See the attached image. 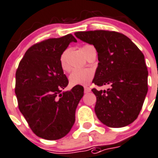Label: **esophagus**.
Returning a JSON list of instances; mask_svg holds the SVG:
<instances>
[{
    "label": "esophagus",
    "instance_id": "1",
    "mask_svg": "<svg viewBox=\"0 0 158 158\" xmlns=\"http://www.w3.org/2000/svg\"><path fill=\"white\" fill-rule=\"evenodd\" d=\"M90 90L91 89L89 86H84V92L85 93H89V92H90Z\"/></svg>",
    "mask_w": 158,
    "mask_h": 158
}]
</instances>
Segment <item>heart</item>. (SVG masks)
Wrapping results in <instances>:
<instances>
[{"label":"heart","mask_w":158,"mask_h":158,"mask_svg":"<svg viewBox=\"0 0 158 158\" xmlns=\"http://www.w3.org/2000/svg\"><path fill=\"white\" fill-rule=\"evenodd\" d=\"M82 51L86 57L93 51H96L95 48L91 44H86L82 46ZM69 50H65L60 56V64L61 69L64 71H68L69 69L67 63V56ZM94 72L89 69H76L72 71L69 76V82L72 85H86L92 80L94 77Z\"/></svg>","instance_id":"b5f03b06"}]
</instances>
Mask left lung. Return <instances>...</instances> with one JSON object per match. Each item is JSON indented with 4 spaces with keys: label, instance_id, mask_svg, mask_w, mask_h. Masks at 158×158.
<instances>
[{
    "label": "left lung",
    "instance_id": "1",
    "mask_svg": "<svg viewBox=\"0 0 158 158\" xmlns=\"http://www.w3.org/2000/svg\"><path fill=\"white\" fill-rule=\"evenodd\" d=\"M76 36L93 44L98 66L93 80L110 89H92L97 97L95 113L105 126H126L137 118L148 90V71L144 55L137 46L120 32L107 30L76 32Z\"/></svg>",
    "mask_w": 158,
    "mask_h": 158
}]
</instances>
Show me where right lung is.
I'll list each match as a JSON object with an SVG mask.
<instances>
[{"label": "right lung", "mask_w": 158, "mask_h": 158, "mask_svg": "<svg viewBox=\"0 0 158 158\" xmlns=\"http://www.w3.org/2000/svg\"><path fill=\"white\" fill-rule=\"evenodd\" d=\"M71 42L77 40L68 34L32 45L15 73V92L19 110L32 132L48 140L61 139L69 133L83 96L84 89L79 85L61 92L69 80L60 64V56Z\"/></svg>", "instance_id": "right-lung-1"}]
</instances>
